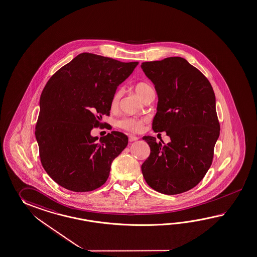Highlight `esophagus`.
Here are the masks:
<instances>
[{"instance_id": "1", "label": "esophagus", "mask_w": 257, "mask_h": 257, "mask_svg": "<svg viewBox=\"0 0 257 257\" xmlns=\"http://www.w3.org/2000/svg\"><path fill=\"white\" fill-rule=\"evenodd\" d=\"M128 138H129V141H130V142H134V141H137V140H138V137H136V136H132V135H130V136L128 137Z\"/></svg>"}]
</instances>
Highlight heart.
Segmentation results:
<instances>
[{"label":"heart","instance_id":"obj_1","mask_svg":"<svg viewBox=\"0 0 257 257\" xmlns=\"http://www.w3.org/2000/svg\"><path fill=\"white\" fill-rule=\"evenodd\" d=\"M135 90L137 94L143 99L147 94H151L153 89L148 82H138L135 85ZM121 96V90L117 89L113 94L110 100V107L115 109L118 105ZM147 121L146 118H137V117H124L119 121V127L131 133H139L143 130L144 124Z\"/></svg>","mask_w":257,"mask_h":257}]
</instances>
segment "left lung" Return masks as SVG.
I'll use <instances>...</instances> for the list:
<instances>
[{
  "label": "left lung",
  "instance_id": "left-lung-1",
  "mask_svg": "<svg viewBox=\"0 0 257 257\" xmlns=\"http://www.w3.org/2000/svg\"><path fill=\"white\" fill-rule=\"evenodd\" d=\"M141 68L159 96L152 129L171 138L163 144L143 138L151 154L142 174L158 192L180 194L196 187L213 163L220 134L214 92L206 77L182 57L143 62Z\"/></svg>",
  "mask_w": 257,
  "mask_h": 257
}]
</instances>
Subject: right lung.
Instances as JSON below:
<instances>
[{
	"label": "right lung",
	"instance_id": "add662e5",
	"mask_svg": "<svg viewBox=\"0 0 257 257\" xmlns=\"http://www.w3.org/2000/svg\"><path fill=\"white\" fill-rule=\"evenodd\" d=\"M138 65L82 53L46 83L35 137L42 165L59 186L86 192L105 184L113 160L125 149L128 138L112 131L97 141L90 133L106 124L101 118L109 116L114 92Z\"/></svg>",
	"mask_w": 257,
	"mask_h": 257
}]
</instances>
